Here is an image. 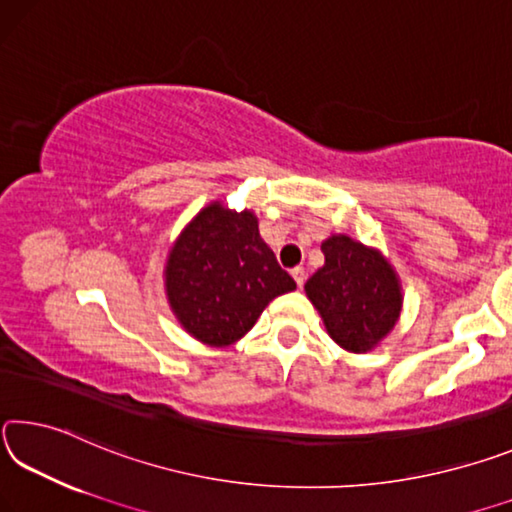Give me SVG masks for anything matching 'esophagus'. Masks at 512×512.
<instances>
[{"mask_svg": "<svg viewBox=\"0 0 512 512\" xmlns=\"http://www.w3.org/2000/svg\"><path fill=\"white\" fill-rule=\"evenodd\" d=\"M290 274H292V279H295V283H297L299 288L304 286V281H306V272H304V267H295V270H292Z\"/></svg>", "mask_w": 512, "mask_h": 512, "instance_id": "esophagus-1", "label": "esophagus"}]
</instances>
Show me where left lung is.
<instances>
[{
	"label": "left lung",
	"mask_w": 512,
	"mask_h": 512,
	"mask_svg": "<svg viewBox=\"0 0 512 512\" xmlns=\"http://www.w3.org/2000/svg\"><path fill=\"white\" fill-rule=\"evenodd\" d=\"M324 265L306 281L326 333L349 354H367L399 322L401 281L379 249L333 233L322 242Z\"/></svg>",
	"instance_id": "1"
}]
</instances>
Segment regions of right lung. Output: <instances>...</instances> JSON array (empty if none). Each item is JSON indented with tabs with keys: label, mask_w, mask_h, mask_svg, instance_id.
I'll return each mask as SVG.
<instances>
[{
	"label": "right lung",
	"mask_w": 512,
	"mask_h": 512,
	"mask_svg": "<svg viewBox=\"0 0 512 512\" xmlns=\"http://www.w3.org/2000/svg\"><path fill=\"white\" fill-rule=\"evenodd\" d=\"M163 281L181 329L208 347L238 342L272 299L297 288L258 233L254 211H231L220 199L183 226Z\"/></svg>",
	"instance_id": "add662e5"
}]
</instances>
